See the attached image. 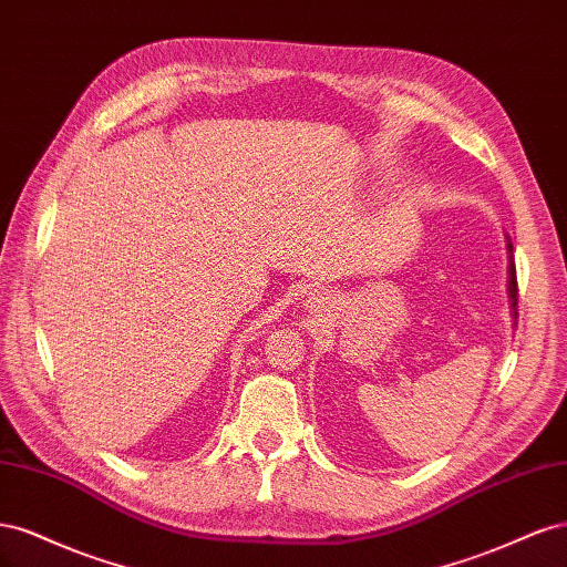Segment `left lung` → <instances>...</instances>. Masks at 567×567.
<instances>
[{"mask_svg":"<svg viewBox=\"0 0 567 567\" xmlns=\"http://www.w3.org/2000/svg\"><path fill=\"white\" fill-rule=\"evenodd\" d=\"M508 250L513 252V246L508 244ZM508 274H511V279H508V290H511V300H513V312H516V317H518V279H516V265H513V255H511V265H508Z\"/></svg>","mask_w":567,"mask_h":567,"instance_id":"left-lung-1","label":"left lung"}]
</instances>
